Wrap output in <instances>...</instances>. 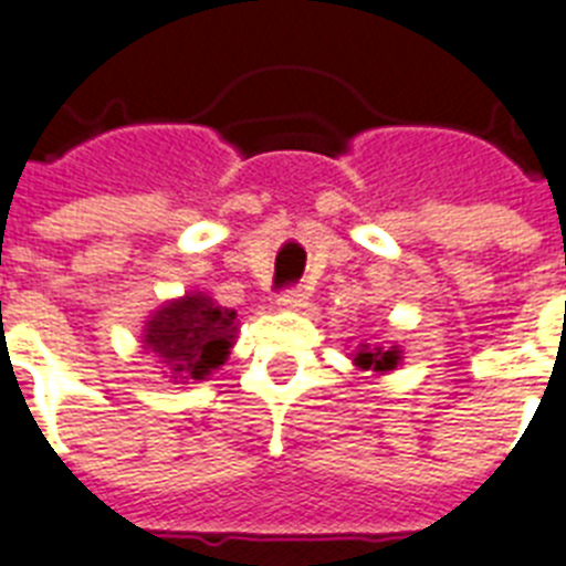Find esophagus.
<instances>
[{"label": "esophagus", "instance_id": "34e87169", "mask_svg": "<svg viewBox=\"0 0 566 566\" xmlns=\"http://www.w3.org/2000/svg\"><path fill=\"white\" fill-rule=\"evenodd\" d=\"M306 306V292L303 289H289V292H283L277 297V310L283 312H297Z\"/></svg>", "mask_w": 566, "mask_h": 566}]
</instances>
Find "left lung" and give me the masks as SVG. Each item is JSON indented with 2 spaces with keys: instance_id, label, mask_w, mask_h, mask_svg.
<instances>
[{
  "instance_id": "8db88e82",
  "label": "left lung",
  "mask_w": 566,
  "mask_h": 566,
  "mask_svg": "<svg viewBox=\"0 0 566 566\" xmlns=\"http://www.w3.org/2000/svg\"><path fill=\"white\" fill-rule=\"evenodd\" d=\"M353 364H356V370H373L376 376H385V373L396 370L401 361V349L399 347H370V344H358L353 353Z\"/></svg>"
}]
</instances>
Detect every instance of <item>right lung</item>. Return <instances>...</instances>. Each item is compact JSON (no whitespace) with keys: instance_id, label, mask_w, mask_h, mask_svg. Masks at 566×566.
Instances as JSON below:
<instances>
[{"instance_id":"1","label":"right lung","mask_w":566,"mask_h":566,"mask_svg":"<svg viewBox=\"0 0 566 566\" xmlns=\"http://www.w3.org/2000/svg\"><path fill=\"white\" fill-rule=\"evenodd\" d=\"M237 312L208 292H185L165 301L144 321L142 349L161 364L170 381H202L219 370L237 344Z\"/></svg>"}]
</instances>
